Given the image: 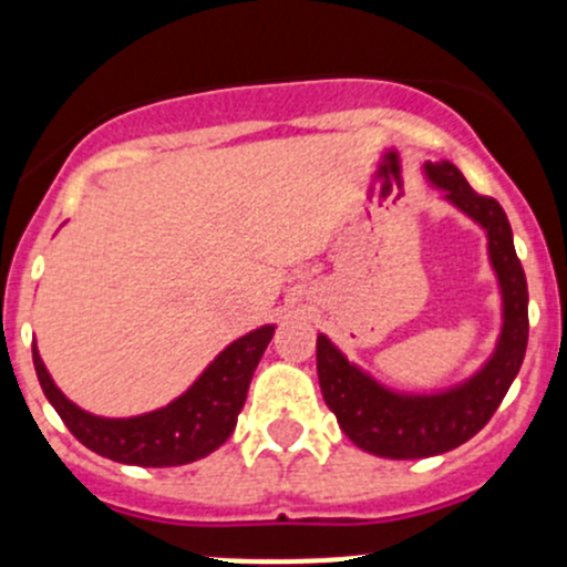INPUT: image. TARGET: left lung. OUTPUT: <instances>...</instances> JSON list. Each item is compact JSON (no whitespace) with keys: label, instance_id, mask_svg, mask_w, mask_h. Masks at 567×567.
<instances>
[{"label":"left lung","instance_id":"left-lung-1","mask_svg":"<svg viewBox=\"0 0 567 567\" xmlns=\"http://www.w3.org/2000/svg\"><path fill=\"white\" fill-rule=\"evenodd\" d=\"M423 172L447 204L486 231L488 261L502 295V327L497 347L481 369L434 393L384 388L319 332L317 371L324 404L360 451L382 458L440 456L472 440L497 412L527 352V278L513 248L505 209L497 198L475 194L451 161H425Z\"/></svg>","mask_w":567,"mask_h":567}]
</instances>
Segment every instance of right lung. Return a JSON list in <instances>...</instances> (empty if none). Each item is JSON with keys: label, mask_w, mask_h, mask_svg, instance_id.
<instances>
[{"label": "right lung", "mask_w": 567, "mask_h": 567, "mask_svg": "<svg viewBox=\"0 0 567 567\" xmlns=\"http://www.w3.org/2000/svg\"><path fill=\"white\" fill-rule=\"evenodd\" d=\"M272 332L276 324L245 332L202 371L183 395L136 417H101L81 410L56 388L34 343L32 360L45 399L81 445L120 464L179 466L209 456L229 440Z\"/></svg>", "instance_id": "1"}]
</instances>
